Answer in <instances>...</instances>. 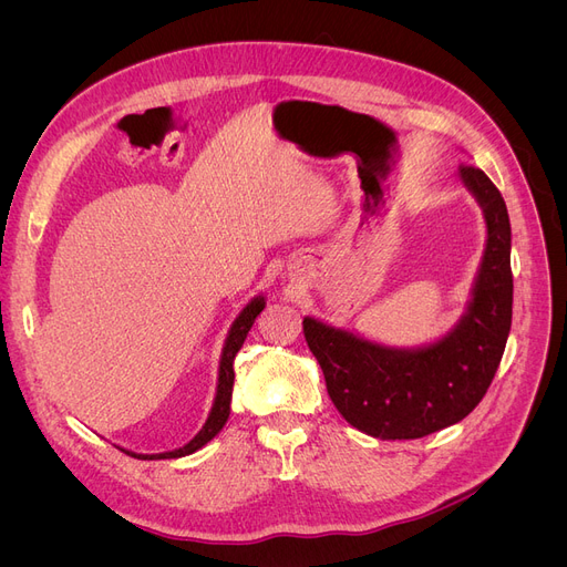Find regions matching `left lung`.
I'll use <instances>...</instances> for the list:
<instances>
[{"mask_svg": "<svg viewBox=\"0 0 567 567\" xmlns=\"http://www.w3.org/2000/svg\"><path fill=\"white\" fill-rule=\"evenodd\" d=\"M460 182L483 208L487 238L464 315L423 347H385L315 317L303 333L342 419L374 439H421L478 406L501 363L513 323L511 218L489 176L471 165Z\"/></svg>", "mask_w": 567, "mask_h": 567, "instance_id": "1", "label": "left lung"}]
</instances>
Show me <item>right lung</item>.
<instances>
[{
  "mask_svg": "<svg viewBox=\"0 0 567 567\" xmlns=\"http://www.w3.org/2000/svg\"><path fill=\"white\" fill-rule=\"evenodd\" d=\"M266 301L264 296H255V299H250V303L238 312V317L231 321L229 326V333L225 338V344H223V353H220V365H218V383H216V398H214V406L212 411H208V419L206 423L202 425V430L186 443L182 445V449H174V451H167V453H156V455H142V453H133V451H126L122 449L126 455H133L137 460H176V457H186V455H193L195 451H199L202 445H206L208 441H212L227 423L229 419V404H231V389H234V359L238 349L244 347L246 338H248V331L252 329V323L257 319V315L264 310Z\"/></svg>",
  "mask_w": 567,
  "mask_h": 567,
  "instance_id": "1",
  "label": "right lung"
}]
</instances>
